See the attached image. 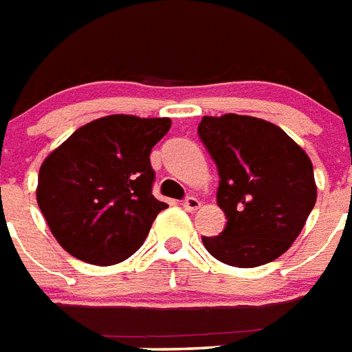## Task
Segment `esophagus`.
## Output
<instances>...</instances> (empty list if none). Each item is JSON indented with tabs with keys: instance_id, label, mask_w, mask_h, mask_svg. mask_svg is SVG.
<instances>
[{
	"instance_id": "esophagus-1",
	"label": "esophagus",
	"mask_w": 352,
	"mask_h": 352,
	"mask_svg": "<svg viewBox=\"0 0 352 352\" xmlns=\"http://www.w3.org/2000/svg\"><path fill=\"white\" fill-rule=\"evenodd\" d=\"M184 209L189 210V212H194V210H198L199 207H201V204H199L198 198H194V196H189V198L184 199Z\"/></svg>"
}]
</instances>
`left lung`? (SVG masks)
I'll return each instance as SVG.
<instances>
[{"label": "left lung", "mask_w": 352, "mask_h": 352, "mask_svg": "<svg viewBox=\"0 0 352 352\" xmlns=\"http://www.w3.org/2000/svg\"><path fill=\"white\" fill-rule=\"evenodd\" d=\"M198 134L218 165V205L227 216L205 249L232 267L265 265L302 232L316 182L307 153L271 122L254 116H204Z\"/></svg>", "instance_id": "obj_1"}]
</instances>
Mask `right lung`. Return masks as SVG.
Listing matches in <instances>:
<instances>
[{"label": "right lung", "instance_id": "right-lung-1", "mask_svg": "<svg viewBox=\"0 0 352 352\" xmlns=\"http://www.w3.org/2000/svg\"><path fill=\"white\" fill-rule=\"evenodd\" d=\"M168 118L112 114L72 132L43 160L36 199L65 251L114 265L142 247L167 204L154 198L151 148Z\"/></svg>", "mask_w": 352, "mask_h": 352}]
</instances>
